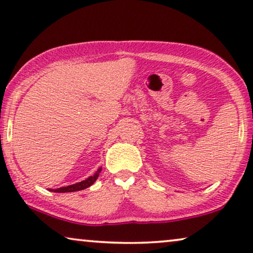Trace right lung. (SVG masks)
Returning <instances> with one entry per match:
<instances>
[{"label":"right lung","instance_id":"1","mask_svg":"<svg viewBox=\"0 0 253 253\" xmlns=\"http://www.w3.org/2000/svg\"><path fill=\"white\" fill-rule=\"evenodd\" d=\"M102 169H98L96 170V173L94 174L92 176H89L88 179H86L84 181H81V182H78L76 184H71V186H67V187H62V188H58V189H54L55 193H72V191H79V190H83V189H86V188L90 187L92 183L95 182L96 179H97L99 173H101ZM52 191V190H50Z\"/></svg>","mask_w":253,"mask_h":253}]
</instances>
